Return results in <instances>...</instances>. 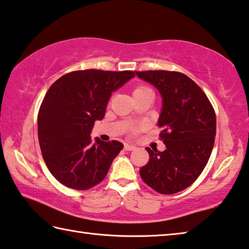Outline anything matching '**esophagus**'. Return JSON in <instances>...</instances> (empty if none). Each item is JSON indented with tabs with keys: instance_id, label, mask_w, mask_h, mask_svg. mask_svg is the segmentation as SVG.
Here are the masks:
<instances>
[{
	"instance_id": "1",
	"label": "esophagus",
	"mask_w": 249,
	"mask_h": 249,
	"mask_svg": "<svg viewBox=\"0 0 249 249\" xmlns=\"http://www.w3.org/2000/svg\"><path fill=\"white\" fill-rule=\"evenodd\" d=\"M134 149H136V146H133L131 144H127V143L124 144V150L125 151H133Z\"/></svg>"
}]
</instances>
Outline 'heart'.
Masks as SVG:
<instances>
[{"mask_svg": "<svg viewBox=\"0 0 249 249\" xmlns=\"http://www.w3.org/2000/svg\"><path fill=\"white\" fill-rule=\"evenodd\" d=\"M149 89H150L149 87H146V86H138L137 89L133 90V93H139V91H143V90H149ZM138 129H139V127L133 128V129H132V131H137Z\"/></svg>", "mask_w": 249, "mask_h": 249, "instance_id": "obj_1", "label": "heart"}]
</instances>
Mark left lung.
<instances>
[{
    "label": "left lung",
    "instance_id": "obj_1",
    "mask_svg": "<svg viewBox=\"0 0 249 249\" xmlns=\"http://www.w3.org/2000/svg\"><path fill=\"white\" fill-rule=\"evenodd\" d=\"M153 84L163 98L160 138L166 150L146 147L150 160L140 169L143 181L162 195L186 189L206 167L214 145L216 118L204 91L185 74L175 71H136Z\"/></svg>",
    "mask_w": 249,
    "mask_h": 249
}]
</instances>
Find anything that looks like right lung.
<instances>
[{
  "label": "right lung",
  "mask_w": 249,
  "mask_h": 249,
  "mask_svg": "<svg viewBox=\"0 0 249 249\" xmlns=\"http://www.w3.org/2000/svg\"><path fill=\"white\" fill-rule=\"evenodd\" d=\"M132 71L82 70L64 74L48 89L38 112V140L48 169L61 184L87 190L106 177L124 144L90 140L111 93L132 78Z\"/></svg>",
  "instance_id": "right-lung-1"
}]
</instances>
